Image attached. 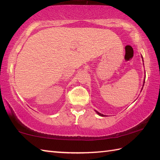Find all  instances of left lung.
<instances>
[{
	"mask_svg": "<svg viewBox=\"0 0 160 160\" xmlns=\"http://www.w3.org/2000/svg\"><path fill=\"white\" fill-rule=\"evenodd\" d=\"M96 112H97V113H98V115H100V116H103V117H104V116H105V115H103V114H101V113H98V111H96Z\"/></svg>",
	"mask_w": 160,
	"mask_h": 160,
	"instance_id": "1",
	"label": "left lung"
}]
</instances>
